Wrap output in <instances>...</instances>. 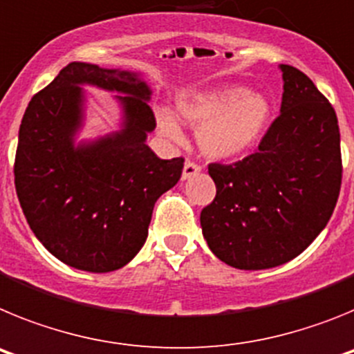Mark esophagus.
I'll return each mask as SVG.
<instances>
[{"label":"esophagus","instance_id":"obj_1","mask_svg":"<svg viewBox=\"0 0 354 354\" xmlns=\"http://www.w3.org/2000/svg\"><path fill=\"white\" fill-rule=\"evenodd\" d=\"M200 170H202V168H200L198 165H195L193 161H186L184 162V168H183V180L192 179L193 175L200 174Z\"/></svg>","mask_w":354,"mask_h":354}]
</instances>
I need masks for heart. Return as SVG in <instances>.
Wrapping results in <instances>:
<instances>
[{"label": "heart", "instance_id": "obj_1", "mask_svg": "<svg viewBox=\"0 0 354 354\" xmlns=\"http://www.w3.org/2000/svg\"><path fill=\"white\" fill-rule=\"evenodd\" d=\"M175 113L196 127V143L202 154L214 161H228L246 154L257 145L271 120V104L262 93L241 84L180 93ZM156 124L162 138L183 142L179 120L168 108L156 109Z\"/></svg>", "mask_w": 354, "mask_h": 354}]
</instances>
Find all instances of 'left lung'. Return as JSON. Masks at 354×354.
I'll list each match as a JSON object with an SVG mask.
<instances>
[{"label": "left lung", "mask_w": 354, "mask_h": 354, "mask_svg": "<svg viewBox=\"0 0 354 354\" xmlns=\"http://www.w3.org/2000/svg\"><path fill=\"white\" fill-rule=\"evenodd\" d=\"M280 115L259 150L236 165H209L216 198L200 212L216 257L237 270L277 268L326 227L342 180L335 109L308 76L278 65Z\"/></svg>", "instance_id": "1"}]
</instances>
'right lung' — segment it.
<instances>
[{
  "mask_svg": "<svg viewBox=\"0 0 354 354\" xmlns=\"http://www.w3.org/2000/svg\"><path fill=\"white\" fill-rule=\"evenodd\" d=\"M117 93L118 127L80 139L89 96ZM152 88L140 71L72 62L24 111L15 192L37 239L64 264L88 273L120 270L145 245L154 204L179 183L184 159H159Z\"/></svg>",
  "mask_w": 354,
  "mask_h": 354,
  "instance_id": "obj_1",
  "label": "right lung"
}]
</instances>
